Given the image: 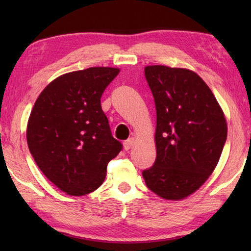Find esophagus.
I'll return each instance as SVG.
<instances>
[{"instance_id":"obj_1","label":"esophagus","mask_w":251,"mask_h":251,"mask_svg":"<svg viewBox=\"0 0 251 251\" xmlns=\"http://www.w3.org/2000/svg\"><path fill=\"white\" fill-rule=\"evenodd\" d=\"M133 144H134V138H133V137H130V138L127 139V141H125V142H124V148H125V151L130 150V147L133 146Z\"/></svg>"}]
</instances>
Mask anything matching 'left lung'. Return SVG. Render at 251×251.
I'll return each mask as SVG.
<instances>
[{
    "instance_id": "left-lung-1",
    "label": "left lung",
    "mask_w": 251,
    "mask_h": 251,
    "mask_svg": "<svg viewBox=\"0 0 251 251\" xmlns=\"http://www.w3.org/2000/svg\"><path fill=\"white\" fill-rule=\"evenodd\" d=\"M156 106V160L143 171L148 188L178 201L201 187L217 166L227 123L207 84L189 70L145 67Z\"/></svg>"
}]
</instances>
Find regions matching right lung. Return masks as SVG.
Returning a JSON list of instances; mask_svg holds the SVG:
<instances>
[{
  "mask_svg": "<svg viewBox=\"0 0 251 251\" xmlns=\"http://www.w3.org/2000/svg\"><path fill=\"white\" fill-rule=\"evenodd\" d=\"M118 73L113 67H90L59 76L41 93L29 115L26 138L34 160L71 196L99 188L108 163L123 150L100 105Z\"/></svg>",
  "mask_w": 251,
  "mask_h": 251,
  "instance_id": "obj_1",
  "label": "right lung"
}]
</instances>
